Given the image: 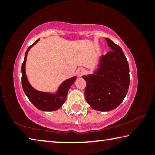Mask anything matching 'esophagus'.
<instances>
[{"label": "esophagus", "mask_w": 155, "mask_h": 155, "mask_svg": "<svg viewBox=\"0 0 155 155\" xmlns=\"http://www.w3.org/2000/svg\"><path fill=\"white\" fill-rule=\"evenodd\" d=\"M76 73H77V74L78 77H82L83 75H84L85 74V70L84 69V68H79L78 69H77V72H76Z\"/></svg>", "instance_id": "obj_1"}]
</instances>
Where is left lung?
I'll return each instance as SVG.
<instances>
[{
	"instance_id": "obj_1",
	"label": "left lung",
	"mask_w": 155,
	"mask_h": 155,
	"mask_svg": "<svg viewBox=\"0 0 155 155\" xmlns=\"http://www.w3.org/2000/svg\"><path fill=\"white\" fill-rule=\"evenodd\" d=\"M111 51L99 58L92 74L83 76L86 81L85 97L91 108L109 111L117 108L129 87V66L122 48L105 38Z\"/></svg>"
}]
</instances>
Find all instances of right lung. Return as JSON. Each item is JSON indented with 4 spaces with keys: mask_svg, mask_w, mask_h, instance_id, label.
<instances>
[{
    "mask_svg": "<svg viewBox=\"0 0 155 155\" xmlns=\"http://www.w3.org/2000/svg\"><path fill=\"white\" fill-rule=\"evenodd\" d=\"M40 40L35 41L26 51L24 61L22 65V85L25 95L37 109L43 111H54L61 107L66 101L68 91L75 82L77 77H73L64 81L57 89L55 93L44 92L35 90L32 87L26 74V61L29 50Z\"/></svg>",
    "mask_w": 155,
    "mask_h": 155,
    "instance_id": "right-lung-1",
    "label": "right lung"
}]
</instances>
